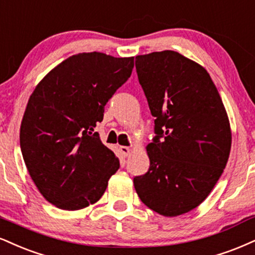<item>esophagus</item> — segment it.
<instances>
[{
  "instance_id": "1",
  "label": "esophagus",
  "mask_w": 255,
  "mask_h": 255,
  "mask_svg": "<svg viewBox=\"0 0 255 255\" xmlns=\"http://www.w3.org/2000/svg\"><path fill=\"white\" fill-rule=\"evenodd\" d=\"M120 149H121L122 154H124L125 157H128V155H129V153H130L129 147H127V146H121V147H120Z\"/></svg>"
}]
</instances>
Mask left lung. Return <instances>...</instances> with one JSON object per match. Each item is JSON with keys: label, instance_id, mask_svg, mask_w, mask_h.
Returning <instances> with one entry per match:
<instances>
[{"label": "left lung", "instance_id": "8db88e82", "mask_svg": "<svg viewBox=\"0 0 255 255\" xmlns=\"http://www.w3.org/2000/svg\"><path fill=\"white\" fill-rule=\"evenodd\" d=\"M139 83L154 116L149 168L134 177L141 202L172 217L198 207L225 170L232 131L219 91L203 66L174 51L136 56Z\"/></svg>", "mask_w": 255, "mask_h": 255}]
</instances>
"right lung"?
Segmentation results:
<instances>
[{"label":"right lung","mask_w":255,"mask_h":255,"mask_svg":"<svg viewBox=\"0 0 255 255\" xmlns=\"http://www.w3.org/2000/svg\"><path fill=\"white\" fill-rule=\"evenodd\" d=\"M134 57L78 53L36 85L24 110L20 146L29 176L50 203L78 210L96 203L120 167L95 127L127 82Z\"/></svg>","instance_id":"add662e5"}]
</instances>
